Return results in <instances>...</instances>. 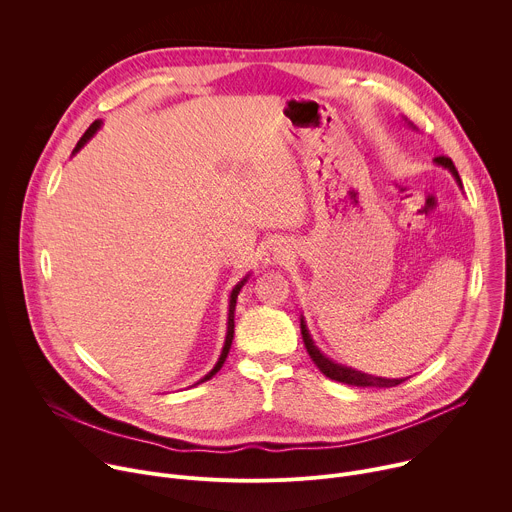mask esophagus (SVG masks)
<instances>
[{
	"mask_svg": "<svg viewBox=\"0 0 512 512\" xmlns=\"http://www.w3.org/2000/svg\"><path fill=\"white\" fill-rule=\"evenodd\" d=\"M291 257V249L285 241H273L265 251V263L267 265H281Z\"/></svg>",
	"mask_w": 512,
	"mask_h": 512,
	"instance_id": "1",
	"label": "esophagus"
}]
</instances>
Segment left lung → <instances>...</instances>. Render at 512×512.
Masks as SVG:
<instances>
[{"label":"left lung","instance_id":"1","mask_svg":"<svg viewBox=\"0 0 512 512\" xmlns=\"http://www.w3.org/2000/svg\"><path fill=\"white\" fill-rule=\"evenodd\" d=\"M411 125V123H409ZM413 127V125H411ZM415 129V127H413ZM437 166H444L446 170L452 172L454 180L458 182V186L462 188V180H460V174L456 170V166L452 164L450 158H435L433 160ZM300 328H302V338H304V344H306V350L310 354V358L314 360L316 367L332 381H338V383H344V385H352V387H379V389H385V387H397L401 385L405 379H385V377H373V375H367V373H360L356 369H350V367H344V364L328 358L318 346L316 342L312 340L310 336V330L306 326V320L304 316L300 318Z\"/></svg>","mask_w":512,"mask_h":512}]
</instances>
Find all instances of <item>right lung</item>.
Masks as SVG:
<instances>
[{
	"label": "right lung",
	"mask_w": 512,
	"mask_h": 512,
	"mask_svg": "<svg viewBox=\"0 0 512 512\" xmlns=\"http://www.w3.org/2000/svg\"><path fill=\"white\" fill-rule=\"evenodd\" d=\"M101 125H103V121H95L87 131H85V135L81 137V141L77 143V148L72 150V156H75L77 152H81V148L83 145L101 129ZM249 279V275H245L235 287H233V291H231V296H229V318H227V336H225V346H223V350H221V356H218V360H216V364L212 367V371L208 373V375H204L196 385H200V383H204V381H208V379H212L218 371L223 369V364H225V360H227V354H229V350H231V344H233V334H235V306H237V296H239V291H241V287L245 285V281Z\"/></svg>",
	"instance_id": "1"
}]
</instances>
